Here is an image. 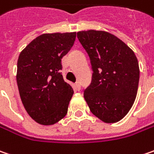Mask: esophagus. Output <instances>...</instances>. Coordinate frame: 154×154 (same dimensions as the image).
Listing matches in <instances>:
<instances>
[{
  "mask_svg": "<svg viewBox=\"0 0 154 154\" xmlns=\"http://www.w3.org/2000/svg\"><path fill=\"white\" fill-rule=\"evenodd\" d=\"M75 88H76L77 90H80V89H81V83H80V81H79L75 82Z\"/></svg>",
  "mask_w": 154,
  "mask_h": 154,
  "instance_id": "1",
  "label": "esophagus"
}]
</instances>
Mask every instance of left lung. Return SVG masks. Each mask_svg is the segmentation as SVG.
Returning <instances> with one entry per match:
<instances>
[{"label":"left lung","mask_w":154,"mask_h":154,"mask_svg":"<svg viewBox=\"0 0 154 154\" xmlns=\"http://www.w3.org/2000/svg\"><path fill=\"white\" fill-rule=\"evenodd\" d=\"M77 37L93 69L84 91L90 111L106 123L122 119L134 103L140 81L137 57L127 44L106 31H80Z\"/></svg>","instance_id":"1"}]
</instances>
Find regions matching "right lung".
<instances>
[{"instance_id": "obj_1", "label": "right lung", "mask_w": 154, "mask_h": 154, "mask_svg": "<svg viewBox=\"0 0 154 154\" xmlns=\"http://www.w3.org/2000/svg\"><path fill=\"white\" fill-rule=\"evenodd\" d=\"M75 37V32L43 34L20 54L16 74L20 96L29 116L41 125H54L67 112L73 90L60 73L61 59Z\"/></svg>"}]
</instances>
